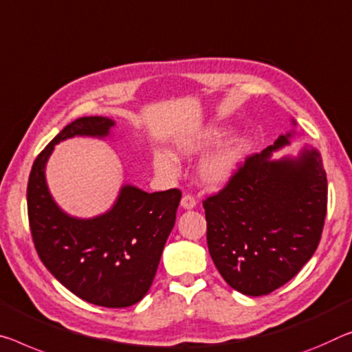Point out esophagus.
Instances as JSON below:
<instances>
[{
  "label": "esophagus",
  "mask_w": 352,
  "mask_h": 352,
  "mask_svg": "<svg viewBox=\"0 0 352 352\" xmlns=\"http://www.w3.org/2000/svg\"><path fill=\"white\" fill-rule=\"evenodd\" d=\"M180 205H182V208H183V210H192L194 206L197 205V200L194 199L192 196H189V194H185V196L182 197V202H180Z\"/></svg>",
  "instance_id": "34e87169"
}]
</instances>
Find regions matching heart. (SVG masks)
<instances>
[{
    "mask_svg": "<svg viewBox=\"0 0 352 352\" xmlns=\"http://www.w3.org/2000/svg\"><path fill=\"white\" fill-rule=\"evenodd\" d=\"M224 136V130L217 126H210L206 130L197 133V135L180 139L177 142V152L191 156L197 155L204 150L213 146L216 141ZM244 156V142L241 139H230L219 147L213 150L208 156H205L199 166V177L205 185L208 186H221L224 185L235 174L241 164ZM153 167L156 172L161 174H172L175 172L177 163L174 156L164 152H158L153 155Z\"/></svg>",
    "mask_w": 352,
    "mask_h": 352,
    "instance_id": "1",
    "label": "heart"
}]
</instances>
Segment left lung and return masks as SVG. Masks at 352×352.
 I'll list each match as a JSON object with an SVG mask.
<instances>
[{
    "label": "left lung",
    "mask_w": 352,
    "mask_h": 352,
    "mask_svg": "<svg viewBox=\"0 0 352 352\" xmlns=\"http://www.w3.org/2000/svg\"><path fill=\"white\" fill-rule=\"evenodd\" d=\"M293 133L246 158L222 191L204 200L211 258L228 285L246 296L285 285L320 244L327 211L320 152L305 146L296 158L272 160Z\"/></svg>",
    "instance_id": "8db88e82"
}]
</instances>
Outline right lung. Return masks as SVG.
<instances>
[{
  "mask_svg": "<svg viewBox=\"0 0 352 352\" xmlns=\"http://www.w3.org/2000/svg\"><path fill=\"white\" fill-rule=\"evenodd\" d=\"M114 124L91 116L67 125L36 158L26 197L32 241L47 270L82 300L122 309L139 302L152 285L182 192L124 185L106 213L82 219L59 208L45 178L56 144L75 136L103 139Z\"/></svg>",
  "mask_w": 352,
  "mask_h": 352,
  "instance_id": "1",
  "label": "right lung"
}]
</instances>
